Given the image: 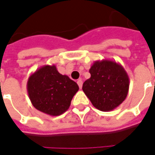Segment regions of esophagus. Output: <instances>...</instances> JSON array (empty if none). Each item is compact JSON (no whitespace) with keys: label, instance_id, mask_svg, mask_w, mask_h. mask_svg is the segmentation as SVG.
Returning <instances> with one entry per match:
<instances>
[{"label":"esophagus","instance_id":"1","mask_svg":"<svg viewBox=\"0 0 155 155\" xmlns=\"http://www.w3.org/2000/svg\"><path fill=\"white\" fill-rule=\"evenodd\" d=\"M77 83H78V84L79 88L82 89V86H83V81L81 80V79H78V80L77 81Z\"/></svg>","mask_w":155,"mask_h":155}]
</instances>
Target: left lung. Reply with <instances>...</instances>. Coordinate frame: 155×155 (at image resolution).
<instances>
[{
  "label": "left lung",
  "mask_w": 155,
  "mask_h": 155,
  "mask_svg": "<svg viewBox=\"0 0 155 155\" xmlns=\"http://www.w3.org/2000/svg\"><path fill=\"white\" fill-rule=\"evenodd\" d=\"M91 78L83 84V91L95 108L110 111L126 99L129 78L122 65L113 60H98L90 69Z\"/></svg>",
  "instance_id": "left-lung-1"
}]
</instances>
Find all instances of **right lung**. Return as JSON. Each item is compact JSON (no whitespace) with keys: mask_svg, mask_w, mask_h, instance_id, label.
<instances>
[{"mask_svg":"<svg viewBox=\"0 0 155 155\" xmlns=\"http://www.w3.org/2000/svg\"><path fill=\"white\" fill-rule=\"evenodd\" d=\"M28 97L35 109L49 116L62 115L68 110L79 87L56 66L44 65L33 72L27 84Z\"/></svg>","mask_w":155,"mask_h":155,"instance_id":"add662e5","label":"right lung"}]
</instances>
